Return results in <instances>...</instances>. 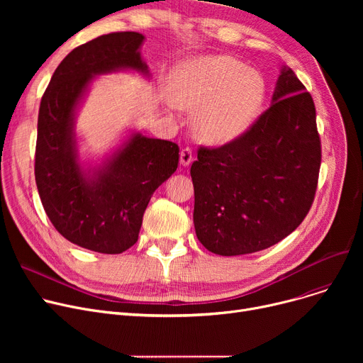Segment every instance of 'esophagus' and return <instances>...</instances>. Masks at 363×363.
I'll list each match as a JSON object with an SVG mask.
<instances>
[{
	"mask_svg": "<svg viewBox=\"0 0 363 363\" xmlns=\"http://www.w3.org/2000/svg\"><path fill=\"white\" fill-rule=\"evenodd\" d=\"M194 160L193 157V151L189 148H184L181 152H179V162L182 166H189L191 164V162Z\"/></svg>",
	"mask_w": 363,
	"mask_h": 363,
	"instance_id": "esophagus-1",
	"label": "esophagus"
}]
</instances>
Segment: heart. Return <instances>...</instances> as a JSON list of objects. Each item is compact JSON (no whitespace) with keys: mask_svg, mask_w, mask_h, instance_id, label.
<instances>
[{"mask_svg":"<svg viewBox=\"0 0 363 363\" xmlns=\"http://www.w3.org/2000/svg\"><path fill=\"white\" fill-rule=\"evenodd\" d=\"M167 92L194 111L193 130L208 145H225L249 132L268 100L263 74L233 55H200L170 72Z\"/></svg>","mask_w":363,"mask_h":363,"instance_id":"1","label":"heart"}]
</instances>
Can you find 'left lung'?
Masks as SVG:
<instances>
[{"label":"left lung","mask_w":363,"mask_h":363,"mask_svg":"<svg viewBox=\"0 0 363 363\" xmlns=\"http://www.w3.org/2000/svg\"><path fill=\"white\" fill-rule=\"evenodd\" d=\"M320 167L311 94L282 66L271 107L252 129L219 148H200L191 166L194 228L219 256L249 255L279 242L306 218Z\"/></svg>","instance_id":"8db88e82"}]
</instances>
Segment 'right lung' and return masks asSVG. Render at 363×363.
<instances>
[{
  "label": "right lung",
  "mask_w": 363,
  "mask_h": 363,
  "mask_svg": "<svg viewBox=\"0 0 363 363\" xmlns=\"http://www.w3.org/2000/svg\"><path fill=\"white\" fill-rule=\"evenodd\" d=\"M145 36L114 32L74 48L55 69L38 114L35 181L45 213L66 240L119 255L137 242L152 193L178 167L175 143L128 129L101 160L82 157L78 113L97 76L132 72L150 79Z\"/></svg>",
  "instance_id": "add662e5"
}]
</instances>
